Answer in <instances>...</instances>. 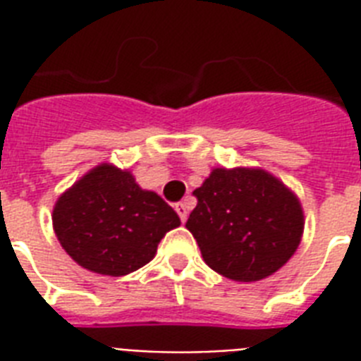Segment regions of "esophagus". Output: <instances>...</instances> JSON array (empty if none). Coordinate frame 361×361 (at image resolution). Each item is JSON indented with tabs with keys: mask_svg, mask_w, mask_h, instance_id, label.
Returning a JSON list of instances; mask_svg holds the SVG:
<instances>
[{
	"mask_svg": "<svg viewBox=\"0 0 361 361\" xmlns=\"http://www.w3.org/2000/svg\"><path fill=\"white\" fill-rule=\"evenodd\" d=\"M176 212H178V215H180L181 223H185L187 214H189V206H187L185 202H178L176 204Z\"/></svg>",
	"mask_w": 361,
	"mask_h": 361,
	"instance_id": "1",
	"label": "esophagus"
}]
</instances>
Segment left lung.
Returning a JSON list of instances; mask_svg holds the SVG:
<instances>
[{
    "mask_svg": "<svg viewBox=\"0 0 361 361\" xmlns=\"http://www.w3.org/2000/svg\"><path fill=\"white\" fill-rule=\"evenodd\" d=\"M192 195L197 208L185 226L204 262L228 279H264L286 264L300 245V200L264 170L215 169Z\"/></svg>",
    "mask_w": 361,
    "mask_h": 361,
    "instance_id": "left-lung-1",
    "label": "left lung"
}]
</instances>
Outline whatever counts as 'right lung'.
<instances>
[{"mask_svg": "<svg viewBox=\"0 0 361 361\" xmlns=\"http://www.w3.org/2000/svg\"><path fill=\"white\" fill-rule=\"evenodd\" d=\"M52 223L76 264L120 277L149 262L180 217L157 192L140 189L130 172L99 164L58 198Z\"/></svg>", "mask_w": 361, "mask_h": 361, "instance_id": "right-lung-1", "label": "right lung"}]
</instances>
